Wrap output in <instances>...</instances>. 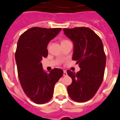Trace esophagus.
<instances>
[{
  "mask_svg": "<svg viewBox=\"0 0 120 120\" xmlns=\"http://www.w3.org/2000/svg\"><path fill=\"white\" fill-rule=\"evenodd\" d=\"M64 76H67V71L65 70H64Z\"/></svg>",
  "mask_w": 120,
  "mask_h": 120,
  "instance_id": "obj_1",
  "label": "esophagus"
}]
</instances>
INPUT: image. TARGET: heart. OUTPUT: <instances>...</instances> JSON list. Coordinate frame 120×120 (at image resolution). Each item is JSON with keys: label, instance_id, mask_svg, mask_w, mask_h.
I'll return each mask as SVG.
<instances>
[{"label": "heart", "instance_id": "b5f03b06", "mask_svg": "<svg viewBox=\"0 0 120 120\" xmlns=\"http://www.w3.org/2000/svg\"><path fill=\"white\" fill-rule=\"evenodd\" d=\"M67 41H68V40H63L61 41V43H65V42H67Z\"/></svg>", "mask_w": 120, "mask_h": 120}]
</instances>
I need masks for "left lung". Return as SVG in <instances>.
<instances>
[{"instance_id":"8db88e82","label":"left lung","mask_w":120,"mask_h":120,"mask_svg":"<svg viewBox=\"0 0 120 120\" xmlns=\"http://www.w3.org/2000/svg\"><path fill=\"white\" fill-rule=\"evenodd\" d=\"M64 34L73 43V60L77 61L80 70L67 74L72 83L68 86L70 98L77 102H85L96 94L103 79L106 55L100 37L88 27L64 29Z\"/></svg>"}]
</instances>
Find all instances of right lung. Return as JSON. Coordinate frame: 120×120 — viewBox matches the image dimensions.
<instances>
[{"label": "right lung", "instance_id": "add662e5", "mask_svg": "<svg viewBox=\"0 0 120 120\" xmlns=\"http://www.w3.org/2000/svg\"><path fill=\"white\" fill-rule=\"evenodd\" d=\"M61 30L32 27L18 40L15 58L19 80L27 97L35 103L44 104L52 98L54 86L64 74L59 68L47 73L41 62L48 55L49 43Z\"/></svg>", "mask_w": 120, "mask_h": 120}]
</instances>
